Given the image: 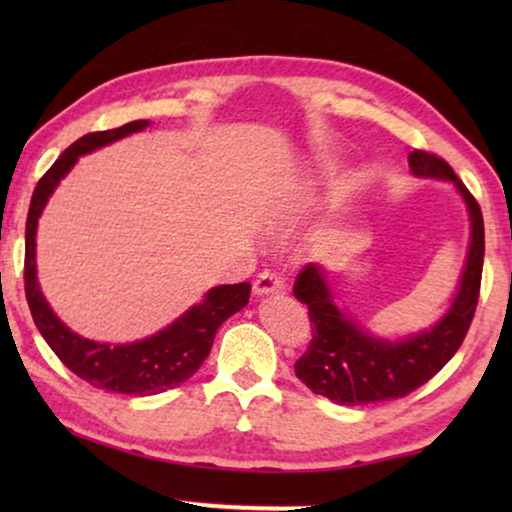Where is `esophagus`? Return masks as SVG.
<instances>
[{
    "label": "esophagus",
    "mask_w": 512,
    "mask_h": 512,
    "mask_svg": "<svg viewBox=\"0 0 512 512\" xmlns=\"http://www.w3.org/2000/svg\"><path fill=\"white\" fill-rule=\"evenodd\" d=\"M284 291V279L277 272L265 270L254 279V296H270V293Z\"/></svg>",
    "instance_id": "obj_1"
}]
</instances>
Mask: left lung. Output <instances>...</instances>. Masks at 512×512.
Wrapping results in <instances>:
<instances>
[{
	"instance_id": "1",
	"label": "left lung",
	"mask_w": 512,
	"mask_h": 512,
	"mask_svg": "<svg viewBox=\"0 0 512 512\" xmlns=\"http://www.w3.org/2000/svg\"><path fill=\"white\" fill-rule=\"evenodd\" d=\"M408 165L419 179L450 181L464 198L471 221V242L457 293L433 326L408 338H380L340 310L321 265H305L293 286V296L307 305L314 328L310 347L296 361V375L314 394L331 398L333 403H382L419 389L457 354L478 307L485 258V223L480 205L443 158L412 151Z\"/></svg>"
}]
</instances>
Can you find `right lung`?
<instances>
[{"instance_id": "1", "label": "right lung", "mask_w": 512, "mask_h": 512, "mask_svg": "<svg viewBox=\"0 0 512 512\" xmlns=\"http://www.w3.org/2000/svg\"><path fill=\"white\" fill-rule=\"evenodd\" d=\"M149 125L151 121H132L121 128L90 132V135L76 139L55 160L51 170L39 179L32 193L25 226V296L39 333L44 335L55 356L81 380L97 389L130 396H153L186 382L209 356L219 326L249 303L251 293L249 282L214 286L200 303L188 307L163 331L144 340L125 342V345L83 338L51 310L37 279V226L48 198L81 156L118 142L132 132L149 128Z\"/></svg>"}]
</instances>
